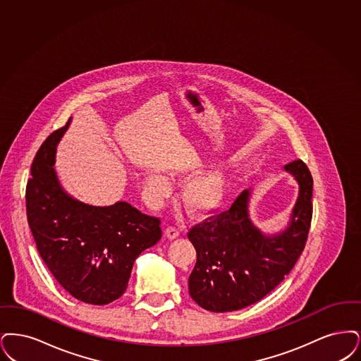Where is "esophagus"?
<instances>
[{
	"label": "esophagus",
	"instance_id": "1",
	"mask_svg": "<svg viewBox=\"0 0 361 361\" xmlns=\"http://www.w3.org/2000/svg\"><path fill=\"white\" fill-rule=\"evenodd\" d=\"M164 235H166V237L169 238V240H175L176 237H179V231L176 229V228H167L166 229V232H164Z\"/></svg>",
	"mask_w": 361,
	"mask_h": 361
}]
</instances>
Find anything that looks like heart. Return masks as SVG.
<instances>
[{
	"label": "heart",
	"instance_id": "heart-1",
	"mask_svg": "<svg viewBox=\"0 0 361 361\" xmlns=\"http://www.w3.org/2000/svg\"><path fill=\"white\" fill-rule=\"evenodd\" d=\"M191 171H183L190 175ZM144 185L147 191L155 197L163 198L170 194L171 185L167 176L160 173H147ZM226 178L221 171H207L191 179L183 188L182 198L188 212L194 216H204L216 210L226 195Z\"/></svg>",
	"mask_w": 361,
	"mask_h": 361
}]
</instances>
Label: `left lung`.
Listing matches in <instances>:
<instances>
[{
    "label": "left lung",
    "mask_w": 361,
    "mask_h": 361,
    "mask_svg": "<svg viewBox=\"0 0 361 361\" xmlns=\"http://www.w3.org/2000/svg\"><path fill=\"white\" fill-rule=\"evenodd\" d=\"M298 182L297 202L282 232L263 233L250 217L252 190H244L229 210L195 225L188 240L197 263L188 293L204 310L226 313L264 298L295 266L305 248L313 214V178L302 160L283 167Z\"/></svg>",
    "instance_id": "1"
}]
</instances>
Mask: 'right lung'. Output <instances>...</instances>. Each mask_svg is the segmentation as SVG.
Listing matches in <instances>:
<instances>
[{"label":"right lung","instance_id":"add662e5","mask_svg":"<svg viewBox=\"0 0 361 361\" xmlns=\"http://www.w3.org/2000/svg\"><path fill=\"white\" fill-rule=\"evenodd\" d=\"M70 124L51 133L32 161L27 217L39 255L63 288L85 303L108 305L126 293L141 252L160 240V221L124 201L83 204L62 188L54 166Z\"/></svg>","mask_w":361,"mask_h":361}]
</instances>
